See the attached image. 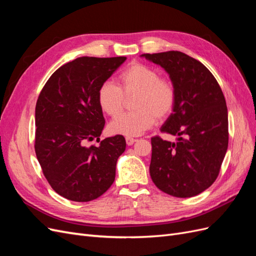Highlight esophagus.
<instances>
[{
	"mask_svg": "<svg viewBox=\"0 0 256 256\" xmlns=\"http://www.w3.org/2000/svg\"><path fill=\"white\" fill-rule=\"evenodd\" d=\"M134 142H136V140H134V138H130V136H127V138H126V143H127L128 146H131Z\"/></svg>",
	"mask_w": 256,
	"mask_h": 256,
	"instance_id": "esophagus-1",
	"label": "esophagus"
}]
</instances>
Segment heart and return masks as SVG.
I'll list each match as a JSON object with an SVG mask.
<instances>
[{"label": "heart", "mask_w": 256, "mask_h": 256, "mask_svg": "<svg viewBox=\"0 0 256 256\" xmlns=\"http://www.w3.org/2000/svg\"><path fill=\"white\" fill-rule=\"evenodd\" d=\"M118 86L106 81L100 85L98 104L104 113L115 118L122 110L125 97L136 95L130 113L120 115L110 122L112 134L136 136L150 129L157 120L172 113L176 92L172 82L159 76L156 69L142 63L129 64L118 74Z\"/></svg>", "instance_id": "obj_1"}]
</instances>
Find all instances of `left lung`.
<instances>
[{
	"mask_svg": "<svg viewBox=\"0 0 256 256\" xmlns=\"http://www.w3.org/2000/svg\"><path fill=\"white\" fill-rule=\"evenodd\" d=\"M141 56L164 69L176 92L173 113L160 130L177 141L152 138V180L170 196H198L214 182L228 150L226 98L212 74L187 54L168 51Z\"/></svg>",
	"mask_w": 256,
	"mask_h": 256,
	"instance_id": "1",
	"label": "left lung"
}]
</instances>
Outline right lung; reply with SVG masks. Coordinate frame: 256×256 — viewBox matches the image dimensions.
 I'll return each mask as SVG.
<instances>
[{
  "label": "right lung",
  "instance_id": "add662e5",
  "mask_svg": "<svg viewBox=\"0 0 256 256\" xmlns=\"http://www.w3.org/2000/svg\"><path fill=\"white\" fill-rule=\"evenodd\" d=\"M127 58L82 56L60 66L42 88L35 109V152L52 189L74 202L102 196L126 150L122 136L100 141L104 127L97 94ZM96 140L98 146H88Z\"/></svg>",
  "mask_w": 256,
  "mask_h": 256
}]
</instances>
